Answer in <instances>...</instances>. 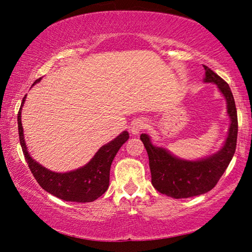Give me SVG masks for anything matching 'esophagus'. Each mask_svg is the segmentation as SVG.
I'll return each mask as SVG.
<instances>
[{"label": "esophagus", "mask_w": 252, "mask_h": 252, "mask_svg": "<svg viewBox=\"0 0 252 252\" xmlns=\"http://www.w3.org/2000/svg\"><path fill=\"white\" fill-rule=\"evenodd\" d=\"M146 128V124H144V122L142 119H136L134 120V122L132 123V125H130V132H132V134H139L141 130Z\"/></svg>", "instance_id": "esophagus-1"}]
</instances>
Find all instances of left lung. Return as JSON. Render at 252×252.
Segmentation results:
<instances>
[{
    "instance_id": "8db88e82",
    "label": "left lung",
    "mask_w": 252,
    "mask_h": 252,
    "mask_svg": "<svg viewBox=\"0 0 252 252\" xmlns=\"http://www.w3.org/2000/svg\"><path fill=\"white\" fill-rule=\"evenodd\" d=\"M205 70L204 82L218 86L227 102V113L230 118L228 135L221 149L211 156L198 160H186L172 155L160 147H155L147 134H141L149 157L151 184L161 194L173 198H188L205 194L218 184L235 154L237 140V112L235 101L228 84L211 68Z\"/></svg>"
}]
</instances>
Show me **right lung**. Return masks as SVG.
Instances as JSON below:
<instances>
[{
    "label": "right lung",
    "mask_w": 252,
    "mask_h": 252,
    "mask_svg": "<svg viewBox=\"0 0 252 252\" xmlns=\"http://www.w3.org/2000/svg\"><path fill=\"white\" fill-rule=\"evenodd\" d=\"M40 79L34 81L33 85L37 84ZM25 98L26 95L24 96L18 112L19 141L24 156L37 184L49 194L67 202L87 203L97 199L109 187L110 167L120 147L128 140V132L124 130L115 140L99 148L95 156L85 166L66 173H57L40 165L27 151L22 125V108Z\"/></svg>",
    "instance_id": "right-lung-1"
}]
</instances>
